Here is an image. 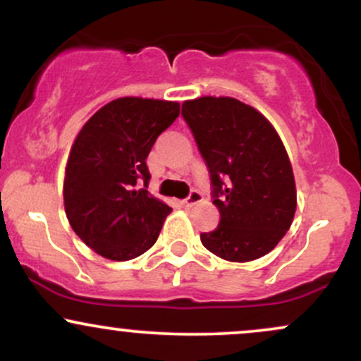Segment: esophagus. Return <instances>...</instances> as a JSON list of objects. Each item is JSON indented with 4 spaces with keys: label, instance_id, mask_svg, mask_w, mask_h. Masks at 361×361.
<instances>
[{
    "label": "esophagus",
    "instance_id": "1",
    "mask_svg": "<svg viewBox=\"0 0 361 361\" xmlns=\"http://www.w3.org/2000/svg\"><path fill=\"white\" fill-rule=\"evenodd\" d=\"M202 200V193L200 192H197V190H193L192 193L188 195V197L185 198V200H181L180 204L183 205V207H186V209H190V207H193V205H197L198 202Z\"/></svg>",
    "mask_w": 361,
    "mask_h": 361
}]
</instances>
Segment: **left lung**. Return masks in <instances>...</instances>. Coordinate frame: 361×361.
Listing matches in <instances>:
<instances>
[{
  "label": "left lung",
  "mask_w": 361,
  "mask_h": 361,
  "mask_svg": "<svg viewBox=\"0 0 361 361\" xmlns=\"http://www.w3.org/2000/svg\"><path fill=\"white\" fill-rule=\"evenodd\" d=\"M181 117L210 173L217 229L202 244L227 261L268 255L290 229L297 209L292 164L276 130L258 110L229 97L185 102Z\"/></svg>",
  "instance_id": "obj_1"
}]
</instances>
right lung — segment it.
<instances>
[{
	"label": "right lung",
	"mask_w": 361,
	"mask_h": 361,
	"mask_svg": "<svg viewBox=\"0 0 361 361\" xmlns=\"http://www.w3.org/2000/svg\"><path fill=\"white\" fill-rule=\"evenodd\" d=\"M178 115L176 102L118 98L98 110L74 140L64 178L66 215L81 241L103 258H137L156 243L171 207L147 192L146 159Z\"/></svg>",
	"instance_id": "1"
}]
</instances>
